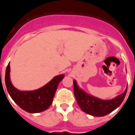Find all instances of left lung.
Instances as JSON below:
<instances>
[{"mask_svg":"<svg viewBox=\"0 0 135 135\" xmlns=\"http://www.w3.org/2000/svg\"><path fill=\"white\" fill-rule=\"evenodd\" d=\"M127 88L121 95L112 100H101L88 95L74 80V93L78 105L83 112L94 116H104L118 108L124 99Z\"/></svg>","mask_w":135,"mask_h":135,"instance_id":"left-lung-1","label":"left lung"}]
</instances>
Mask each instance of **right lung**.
<instances>
[{"label": "right lung", "mask_w": 135, "mask_h": 135, "mask_svg": "<svg viewBox=\"0 0 135 135\" xmlns=\"http://www.w3.org/2000/svg\"><path fill=\"white\" fill-rule=\"evenodd\" d=\"M10 65L5 72V84L8 93L16 104L29 113H38L46 110L53 102L55 93L64 75H59L40 89L32 91H21L13 86L10 80Z\"/></svg>", "instance_id": "obj_1"}]
</instances>
